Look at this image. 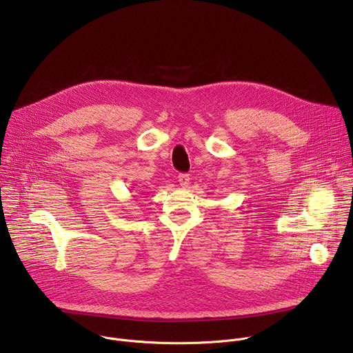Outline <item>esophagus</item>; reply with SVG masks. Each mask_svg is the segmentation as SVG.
<instances>
[{
	"mask_svg": "<svg viewBox=\"0 0 353 353\" xmlns=\"http://www.w3.org/2000/svg\"><path fill=\"white\" fill-rule=\"evenodd\" d=\"M177 180H179V184H180L183 188L188 187V184H190V176H188V174H185V173H181V174H179Z\"/></svg>",
	"mask_w": 353,
	"mask_h": 353,
	"instance_id": "esophagus-1",
	"label": "esophagus"
}]
</instances>
